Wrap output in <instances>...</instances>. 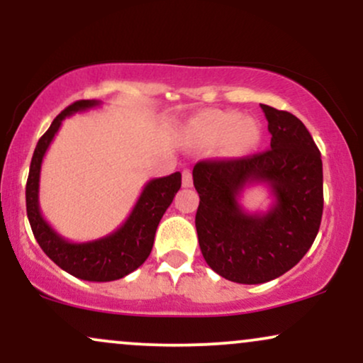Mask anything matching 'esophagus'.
Masks as SVG:
<instances>
[{
	"label": "esophagus",
	"mask_w": 363,
	"mask_h": 363,
	"mask_svg": "<svg viewBox=\"0 0 363 363\" xmlns=\"http://www.w3.org/2000/svg\"><path fill=\"white\" fill-rule=\"evenodd\" d=\"M182 186L184 187L193 186V174H191L189 169H186L184 172H182Z\"/></svg>",
	"instance_id": "1"
}]
</instances>
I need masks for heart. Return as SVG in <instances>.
<instances>
[{"instance_id": "b5f03b06", "label": "heart", "mask_w": 363, "mask_h": 363, "mask_svg": "<svg viewBox=\"0 0 363 363\" xmlns=\"http://www.w3.org/2000/svg\"><path fill=\"white\" fill-rule=\"evenodd\" d=\"M203 133L208 138L228 136V147L235 153H245L256 148L261 141V124L252 118H242L239 112H215L203 124Z\"/></svg>"}]
</instances>
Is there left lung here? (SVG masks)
I'll return each instance as SVG.
<instances>
[{"label": "left lung", "mask_w": 363, "mask_h": 363, "mask_svg": "<svg viewBox=\"0 0 363 363\" xmlns=\"http://www.w3.org/2000/svg\"><path fill=\"white\" fill-rule=\"evenodd\" d=\"M272 143L266 152L203 160L193 169L199 194L196 232L203 257L225 280L257 285L281 277L309 251L323 216V160L303 123L261 104ZM269 186L266 212L240 205L245 186Z\"/></svg>", "instance_id": "1"}]
</instances>
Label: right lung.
I'll list each match as a JSON object with an SVG mask.
<instances>
[{"label": "right lung", "instance_id": "1", "mask_svg": "<svg viewBox=\"0 0 363 363\" xmlns=\"http://www.w3.org/2000/svg\"><path fill=\"white\" fill-rule=\"evenodd\" d=\"M97 106H101L99 101H78L56 116L35 147L25 187V198L27 216L35 240L61 269L80 280L114 281L135 272L147 261L152 252L158 223L172 203L174 196L181 189V172L148 181L126 222L112 234L89 242H72L57 234L45 222L39 206V181L44 155L56 133L60 131L62 121L68 116Z\"/></svg>", "mask_w": 363, "mask_h": 363}]
</instances>
